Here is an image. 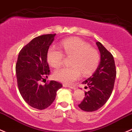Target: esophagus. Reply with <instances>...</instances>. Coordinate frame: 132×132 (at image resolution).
Segmentation results:
<instances>
[{"mask_svg": "<svg viewBox=\"0 0 132 132\" xmlns=\"http://www.w3.org/2000/svg\"><path fill=\"white\" fill-rule=\"evenodd\" d=\"M63 87H69V88H75V87H73V86L72 85H68V84H63Z\"/></svg>", "mask_w": 132, "mask_h": 132, "instance_id": "obj_1", "label": "esophagus"}]
</instances>
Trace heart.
I'll use <instances>...</instances> for the list:
<instances>
[{"label": "heart", "mask_w": 132, "mask_h": 132, "mask_svg": "<svg viewBox=\"0 0 132 132\" xmlns=\"http://www.w3.org/2000/svg\"><path fill=\"white\" fill-rule=\"evenodd\" d=\"M61 51L51 47L47 53V59L52 67H60L63 64L64 55L72 57L71 67L62 68L55 71V80L66 84H72L80 77L81 73L87 76L92 74L97 68L100 54L95 48L91 47L88 43L78 38H71L61 43Z\"/></svg>", "instance_id": "heart-1"}]
</instances>
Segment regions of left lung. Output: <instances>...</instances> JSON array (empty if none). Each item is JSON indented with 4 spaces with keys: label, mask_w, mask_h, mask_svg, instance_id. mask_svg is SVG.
I'll use <instances>...</instances> for the list:
<instances>
[{
    "label": "left lung",
    "mask_w": 132,
    "mask_h": 132,
    "mask_svg": "<svg viewBox=\"0 0 132 132\" xmlns=\"http://www.w3.org/2000/svg\"><path fill=\"white\" fill-rule=\"evenodd\" d=\"M96 44L101 53V62L93 75L82 82L90 90L85 92L84 99L78 104L81 110L87 112L95 111L106 104L113 92L116 75L113 55L101 42H97Z\"/></svg>",
    "instance_id": "8db88e82"
}]
</instances>
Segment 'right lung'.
<instances>
[{
  "label": "right lung",
  "instance_id": "right-lung-1",
  "mask_svg": "<svg viewBox=\"0 0 132 132\" xmlns=\"http://www.w3.org/2000/svg\"><path fill=\"white\" fill-rule=\"evenodd\" d=\"M55 35H43L33 38L21 48L16 62V77L20 94L28 104L40 110L51 106L57 91L62 87L54 80L45 85L41 84L51 73L47 53Z\"/></svg>",
  "mask_w": 132,
  "mask_h": 132
}]
</instances>
